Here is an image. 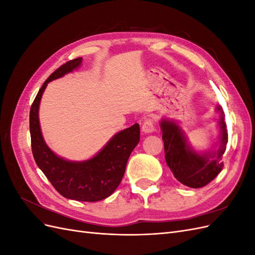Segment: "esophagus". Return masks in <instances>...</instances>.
Instances as JSON below:
<instances>
[{"label": "esophagus", "instance_id": "obj_1", "mask_svg": "<svg viewBox=\"0 0 255 255\" xmlns=\"http://www.w3.org/2000/svg\"><path fill=\"white\" fill-rule=\"evenodd\" d=\"M142 132L145 134H150L152 132H154V121L152 119H145L142 123L141 127Z\"/></svg>", "mask_w": 255, "mask_h": 255}]
</instances>
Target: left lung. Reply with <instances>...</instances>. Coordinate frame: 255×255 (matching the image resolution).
<instances>
[{
    "label": "left lung",
    "instance_id": "obj_1",
    "mask_svg": "<svg viewBox=\"0 0 255 255\" xmlns=\"http://www.w3.org/2000/svg\"><path fill=\"white\" fill-rule=\"evenodd\" d=\"M216 111L220 113L218 149L205 153H198L191 148L187 137L175 121L168 119L160 121L166 163L175 179L185 186L201 188L212 182L222 170L228 132L222 107L218 105Z\"/></svg>",
    "mask_w": 255,
    "mask_h": 255
}]
</instances>
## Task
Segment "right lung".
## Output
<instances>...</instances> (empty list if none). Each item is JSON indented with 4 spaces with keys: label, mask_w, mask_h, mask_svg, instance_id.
I'll use <instances>...</instances> for the list:
<instances>
[{
    "label": "right lung",
    "mask_w": 255,
    "mask_h": 255,
    "mask_svg": "<svg viewBox=\"0 0 255 255\" xmlns=\"http://www.w3.org/2000/svg\"><path fill=\"white\" fill-rule=\"evenodd\" d=\"M82 57L67 61L43 83L29 112V132L32 151L37 166L59 194L76 201L96 202L110 197L119 186L130 153L140 139L139 125L116 134L92 158L70 161L57 156L44 142L38 111L48 83L72 72L82 64Z\"/></svg>",
    "instance_id": "add662e5"
}]
</instances>
